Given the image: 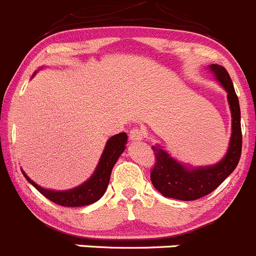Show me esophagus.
Wrapping results in <instances>:
<instances>
[{
    "instance_id": "34e87169",
    "label": "esophagus",
    "mask_w": 256,
    "mask_h": 256,
    "mask_svg": "<svg viewBox=\"0 0 256 256\" xmlns=\"http://www.w3.org/2000/svg\"><path fill=\"white\" fill-rule=\"evenodd\" d=\"M142 138H144V135H142V130H139V128H134L132 130H130V132H128V139H130V142H142Z\"/></svg>"
}]
</instances>
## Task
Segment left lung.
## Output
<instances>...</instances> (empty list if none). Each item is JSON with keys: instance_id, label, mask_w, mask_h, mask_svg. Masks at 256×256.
Segmentation results:
<instances>
[{"instance_id": "obj_1", "label": "left lung", "mask_w": 256, "mask_h": 256, "mask_svg": "<svg viewBox=\"0 0 256 256\" xmlns=\"http://www.w3.org/2000/svg\"><path fill=\"white\" fill-rule=\"evenodd\" d=\"M214 80L228 93L231 112V136L226 154L212 166H192L180 163L172 156L162 145L152 146L155 166L152 170V183L164 197L180 200H194L214 192L238 166L241 156V114L238 98L228 70L218 64L208 66Z\"/></svg>"}]
</instances>
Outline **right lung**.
Here are the masks:
<instances>
[{
    "label": "right lung",
    "instance_id": "obj_1",
    "mask_svg": "<svg viewBox=\"0 0 256 256\" xmlns=\"http://www.w3.org/2000/svg\"><path fill=\"white\" fill-rule=\"evenodd\" d=\"M35 73L32 74V77L35 76ZM126 142H128V135H126V132L117 134V135H114L112 138H110L107 140L104 152H102L98 164L96 166L92 176L86 182H83L82 184L72 188V190H56L42 188L39 184H36L34 180H31L26 176L25 172H22L24 176L28 179V183H31L42 196H45L48 200H50L54 204L66 207L88 206V204H92L94 202H97L104 194V192H106L107 187H108L112 168L116 164L117 159L124 152V150L126 149Z\"/></svg>",
    "mask_w": 256,
    "mask_h": 256
}]
</instances>
